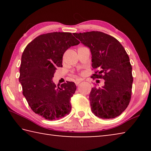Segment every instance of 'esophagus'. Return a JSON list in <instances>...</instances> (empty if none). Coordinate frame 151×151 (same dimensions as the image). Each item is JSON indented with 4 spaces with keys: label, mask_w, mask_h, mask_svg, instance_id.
<instances>
[{
    "label": "esophagus",
    "mask_w": 151,
    "mask_h": 151,
    "mask_svg": "<svg viewBox=\"0 0 151 151\" xmlns=\"http://www.w3.org/2000/svg\"><path fill=\"white\" fill-rule=\"evenodd\" d=\"M82 81H83V80H82V79H76V80L75 81L76 85H78L79 84H80Z\"/></svg>",
    "instance_id": "obj_1"
}]
</instances>
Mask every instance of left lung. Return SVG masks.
Masks as SVG:
<instances>
[{"instance_id":"left-lung-1","label":"left lung","mask_w":151,"mask_h":151,"mask_svg":"<svg viewBox=\"0 0 151 151\" xmlns=\"http://www.w3.org/2000/svg\"><path fill=\"white\" fill-rule=\"evenodd\" d=\"M75 37L90 48L91 77L103 78L104 85L93 87L89 95L92 112L103 119L119 116L129 105L133 77L132 66L124 47L115 38L99 31L75 33Z\"/></svg>"}]
</instances>
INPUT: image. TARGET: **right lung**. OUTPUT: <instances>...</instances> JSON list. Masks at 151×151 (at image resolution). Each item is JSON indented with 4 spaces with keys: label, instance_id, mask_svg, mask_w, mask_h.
I'll use <instances>...</instances> for the list:
<instances>
[{
    "label": "right lung",
    "instance_id": "1",
    "mask_svg": "<svg viewBox=\"0 0 151 151\" xmlns=\"http://www.w3.org/2000/svg\"><path fill=\"white\" fill-rule=\"evenodd\" d=\"M79 43L72 33L54 32L36 37L24 48L19 76L22 94L33 112L45 119L58 120L70 112L76 86L66 81L57 87L52 77L63 66L65 51Z\"/></svg>",
    "mask_w": 151,
    "mask_h": 151
}]
</instances>
